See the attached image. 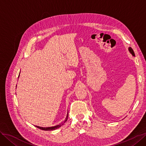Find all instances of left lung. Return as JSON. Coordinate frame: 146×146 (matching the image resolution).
<instances>
[{
	"mask_svg": "<svg viewBox=\"0 0 146 146\" xmlns=\"http://www.w3.org/2000/svg\"><path fill=\"white\" fill-rule=\"evenodd\" d=\"M129 52L131 53L132 55L134 56H135V53H134V51H133V50L132 49V48H131V47H129Z\"/></svg>",
	"mask_w": 146,
	"mask_h": 146,
	"instance_id": "1",
	"label": "left lung"
}]
</instances>
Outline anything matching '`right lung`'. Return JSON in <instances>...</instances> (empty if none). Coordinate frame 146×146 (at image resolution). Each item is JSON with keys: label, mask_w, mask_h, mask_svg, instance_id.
<instances>
[{"label": "right lung", "mask_w": 146, "mask_h": 146, "mask_svg": "<svg viewBox=\"0 0 146 146\" xmlns=\"http://www.w3.org/2000/svg\"><path fill=\"white\" fill-rule=\"evenodd\" d=\"M68 114H67V116H66V119L65 120L61 123H60L59 125H55V126H54V127H39V126H35V127H36L37 128H38V129H41V130H46V131H48V130H55V129H58V128H60L61 126H62L64 123L66 122V121L68 120Z\"/></svg>", "instance_id": "add662e5"}]
</instances>
